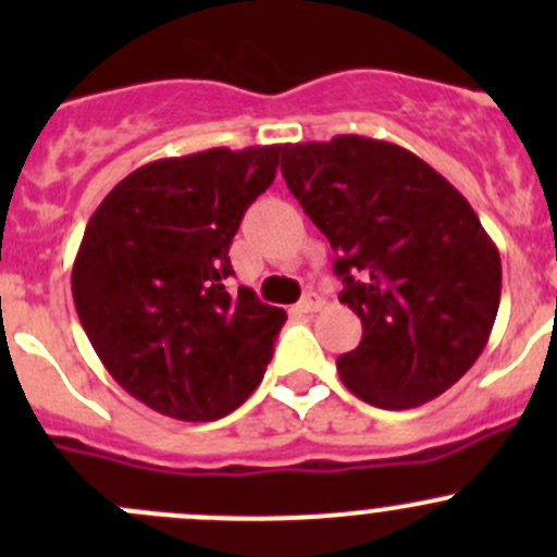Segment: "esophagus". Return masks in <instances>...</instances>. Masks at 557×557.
<instances>
[{
	"mask_svg": "<svg viewBox=\"0 0 557 557\" xmlns=\"http://www.w3.org/2000/svg\"><path fill=\"white\" fill-rule=\"evenodd\" d=\"M299 307L305 312H314V310H320V307H323V299H320L318 294H314V290H307L305 294V299L299 301Z\"/></svg>",
	"mask_w": 557,
	"mask_h": 557,
	"instance_id": "esophagus-1",
	"label": "esophagus"
}]
</instances>
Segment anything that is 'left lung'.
<instances>
[{
	"label": "left lung",
	"instance_id": "left-lung-1",
	"mask_svg": "<svg viewBox=\"0 0 557 557\" xmlns=\"http://www.w3.org/2000/svg\"><path fill=\"white\" fill-rule=\"evenodd\" d=\"M280 170L361 318V345L336 361L347 391L412 409L458 383L502 301L498 247L463 194L412 150L358 134L283 145Z\"/></svg>",
	"mask_w": 557,
	"mask_h": 557
}]
</instances>
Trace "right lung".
I'll return each mask as SVG.
<instances>
[{"label":"right lung","mask_w":557,"mask_h":557,"mask_svg":"<svg viewBox=\"0 0 557 557\" xmlns=\"http://www.w3.org/2000/svg\"><path fill=\"white\" fill-rule=\"evenodd\" d=\"M283 145L210 148L123 177L88 221L72 267L75 310L117 385L166 418L205 423L261 383L288 320L228 290V247L272 185Z\"/></svg>","instance_id":"1"}]
</instances>
